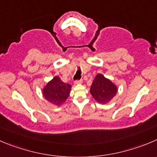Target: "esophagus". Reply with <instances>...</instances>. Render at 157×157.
<instances>
[{
	"instance_id": "1",
	"label": "esophagus",
	"mask_w": 157,
	"mask_h": 157,
	"mask_svg": "<svg viewBox=\"0 0 157 157\" xmlns=\"http://www.w3.org/2000/svg\"><path fill=\"white\" fill-rule=\"evenodd\" d=\"M82 80L79 79V80H76L75 81V84H82Z\"/></svg>"
}]
</instances>
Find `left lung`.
I'll use <instances>...</instances> for the list:
<instances>
[{
	"instance_id": "1",
	"label": "left lung",
	"mask_w": 157,
	"mask_h": 157,
	"mask_svg": "<svg viewBox=\"0 0 157 157\" xmlns=\"http://www.w3.org/2000/svg\"><path fill=\"white\" fill-rule=\"evenodd\" d=\"M117 92L116 86L109 79L102 74L95 76L90 89V93L97 102L105 104L116 95Z\"/></svg>"
}]
</instances>
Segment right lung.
Segmentation results:
<instances>
[{"mask_svg":"<svg viewBox=\"0 0 157 157\" xmlns=\"http://www.w3.org/2000/svg\"><path fill=\"white\" fill-rule=\"evenodd\" d=\"M71 90V86L63 82L58 76L53 78L43 89L46 100L52 104L60 105L66 101Z\"/></svg>","mask_w":157,"mask_h":157,"instance_id":"1","label":"right lung"}]
</instances>
